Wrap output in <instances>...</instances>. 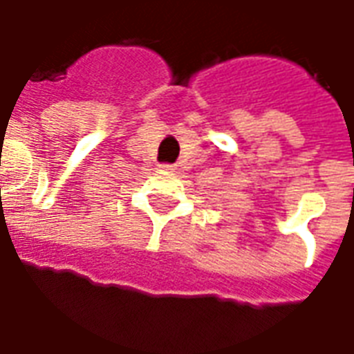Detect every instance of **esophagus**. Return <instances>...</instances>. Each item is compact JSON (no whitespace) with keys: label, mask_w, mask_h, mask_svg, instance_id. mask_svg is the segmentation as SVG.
I'll list each match as a JSON object with an SVG mask.
<instances>
[{"label":"esophagus","mask_w":354,"mask_h":354,"mask_svg":"<svg viewBox=\"0 0 354 354\" xmlns=\"http://www.w3.org/2000/svg\"><path fill=\"white\" fill-rule=\"evenodd\" d=\"M159 172H162V174H172V172H176V167H172V165H159Z\"/></svg>","instance_id":"obj_1"}]
</instances>
